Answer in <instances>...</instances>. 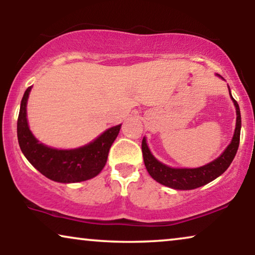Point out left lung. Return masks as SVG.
Wrapping results in <instances>:
<instances>
[{
  "label": "left lung",
  "mask_w": 255,
  "mask_h": 255,
  "mask_svg": "<svg viewBox=\"0 0 255 255\" xmlns=\"http://www.w3.org/2000/svg\"><path fill=\"white\" fill-rule=\"evenodd\" d=\"M218 75V74H217ZM222 78L221 75H218ZM223 79V78H222ZM231 95V93H230ZM231 99L236 106L237 111V123L235 134L230 145L226 147L224 152L218 156L217 159L211 161L208 165L198 167V168H172L163 165L159 160H156L149 151L146 139L144 138L141 141V151L144 156V162L146 169L149 175L154 179L156 182L163 184V186L173 188V189L179 190H190L195 188L202 187L211 181H214L216 177L222 175L231 162L235 159L236 153L239 147L240 140V128H242V117H240V109L237 101Z\"/></svg>",
  "instance_id": "obj_1"
}]
</instances>
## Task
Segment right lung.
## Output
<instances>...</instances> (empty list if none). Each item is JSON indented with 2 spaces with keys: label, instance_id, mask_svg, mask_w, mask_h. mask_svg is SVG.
<instances>
[{
  "label": "right lung",
  "instance_id": "right-lung-1",
  "mask_svg": "<svg viewBox=\"0 0 255 255\" xmlns=\"http://www.w3.org/2000/svg\"><path fill=\"white\" fill-rule=\"evenodd\" d=\"M31 87L24 93L17 120V137L23 154L34 168L52 181L81 182L96 176L106 166L109 149L117 138L122 124L104 131L88 145L74 149L47 147L34 138L26 120V103Z\"/></svg>",
  "mask_w": 255,
  "mask_h": 255
}]
</instances>
